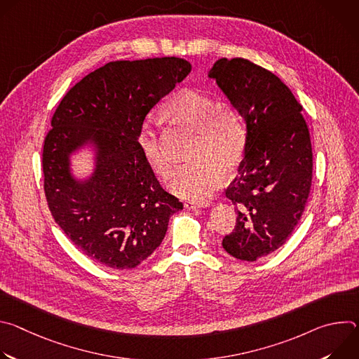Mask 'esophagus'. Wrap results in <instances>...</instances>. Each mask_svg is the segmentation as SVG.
Masks as SVG:
<instances>
[{
	"label": "esophagus",
	"instance_id": "esophagus-1",
	"mask_svg": "<svg viewBox=\"0 0 359 359\" xmlns=\"http://www.w3.org/2000/svg\"><path fill=\"white\" fill-rule=\"evenodd\" d=\"M212 204L210 200H203V201H193V200H187L184 201V208L189 210H194V209H203V208H209Z\"/></svg>",
	"mask_w": 359,
	"mask_h": 359
}]
</instances>
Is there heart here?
Instances as JSON below:
<instances>
[{"instance_id": "1", "label": "heart", "mask_w": 359, "mask_h": 359, "mask_svg": "<svg viewBox=\"0 0 359 359\" xmlns=\"http://www.w3.org/2000/svg\"><path fill=\"white\" fill-rule=\"evenodd\" d=\"M163 118L194 129L186 163L173 173L170 189L190 200L209 197L223 177V169L231 170L241 161L247 144L244 119L230 105H219L215 96L186 89L172 96L162 109ZM136 143L149 168L166 179L172 172V159L166 153L158 126L144 121Z\"/></svg>"}]
</instances>
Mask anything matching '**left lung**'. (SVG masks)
Masks as SVG:
<instances>
[{"instance_id": "obj_1", "label": "left lung", "mask_w": 359, "mask_h": 359, "mask_svg": "<svg viewBox=\"0 0 359 359\" xmlns=\"http://www.w3.org/2000/svg\"><path fill=\"white\" fill-rule=\"evenodd\" d=\"M245 119V155L226 190L237 208L223 248L237 260L266 257L291 236L309 198L313 149L302 107L273 72L248 60L222 58L210 74Z\"/></svg>"}]
</instances>
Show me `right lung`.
Listing matches in <instances>:
<instances>
[{
    "instance_id": "add662e5",
    "label": "right lung",
    "mask_w": 359,
    "mask_h": 359,
    "mask_svg": "<svg viewBox=\"0 0 359 359\" xmlns=\"http://www.w3.org/2000/svg\"><path fill=\"white\" fill-rule=\"evenodd\" d=\"M190 71L176 57L109 62L74 85L50 119L42 147L48 208L83 254L109 269L144 262L183 209L143 159L136 136L149 111ZM86 140L100 147L98 165L79 184L67 156Z\"/></svg>"
}]
</instances>
